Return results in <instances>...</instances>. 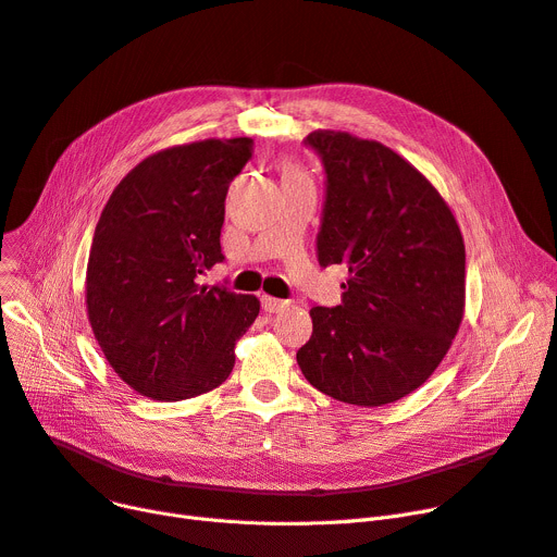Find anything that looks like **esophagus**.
Here are the masks:
<instances>
[{
	"instance_id": "esophagus-1",
	"label": "esophagus",
	"mask_w": 557,
	"mask_h": 557,
	"mask_svg": "<svg viewBox=\"0 0 557 557\" xmlns=\"http://www.w3.org/2000/svg\"><path fill=\"white\" fill-rule=\"evenodd\" d=\"M288 307V300H280V298H271V296H261V309L267 313H280Z\"/></svg>"
}]
</instances>
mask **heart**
Wrapping results in <instances>:
<instances>
[{
    "label": "heart",
    "instance_id": "heart-1",
    "mask_svg": "<svg viewBox=\"0 0 557 557\" xmlns=\"http://www.w3.org/2000/svg\"><path fill=\"white\" fill-rule=\"evenodd\" d=\"M280 178H282V185H286V183H298V181H309L307 173H305L298 164H290V162L282 164Z\"/></svg>",
    "mask_w": 557,
    "mask_h": 557
}]
</instances>
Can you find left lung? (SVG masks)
<instances>
[{"mask_svg":"<svg viewBox=\"0 0 557 557\" xmlns=\"http://www.w3.org/2000/svg\"><path fill=\"white\" fill-rule=\"evenodd\" d=\"M305 146L325 171L318 263H343L349 280L338 307H311L296 359L320 393L384 406L447 355L465 309V244L443 196L388 146L334 131Z\"/></svg>","mask_w":557,"mask_h":557,"instance_id":"left-lung-1","label":"left lung"}]
</instances>
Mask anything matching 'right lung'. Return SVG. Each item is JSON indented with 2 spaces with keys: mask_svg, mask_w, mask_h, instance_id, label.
<instances>
[{
  "mask_svg": "<svg viewBox=\"0 0 557 557\" xmlns=\"http://www.w3.org/2000/svg\"><path fill=\"white\" fill-rule=\"evenodd\" d=\"M252 139H205L139 162L95 230L85 302L108 363L139 395L178 401L221 386L255 296L200 286L221 263L225 194Z\"/></svg>",
  "mask_w": 557,
  "mask_h": 557,
  "instance_id": "obj_1",
  "label": "right lung"
}]
</instances>
